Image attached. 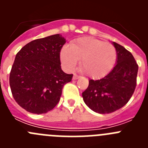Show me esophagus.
Here are the masks:
<instances>
[{
    "instance_id": "obj_1",
    "label": "esophagus",
    "mask_w": 148,
    "mask_h": 148,
    "mask_svg": "<svg viewBox=\"0 0 148 148\" xmlns=\"http://www.w3.org/2000/svg\"><path fill=\"white\" fill-rule=\"evenodd\" d=\"M78 78H79V76H78V75H76V74H74V75H73V80H77Z\"/></svg>"
}]
</instances>
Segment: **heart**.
Here are the masks:
<instances>
[{
	"label": "heart",
	"instance_id": "1",
	"mask_svg": "<svg viewBox=\"0 0 148 148\" xmlns=\"http://www.w3.org/2000/svg\"><path fill=\"white\" fill-rule=\"evenodd\" d=\"M117 58L113 44L92 37L78 38L61 49L60 58L63 67L71 72L80 60L81 70L92 78L105 76L113 69Z\"/></svg>",
	"mask_w": 148,
	"mask_h": 148
}]
</instances>
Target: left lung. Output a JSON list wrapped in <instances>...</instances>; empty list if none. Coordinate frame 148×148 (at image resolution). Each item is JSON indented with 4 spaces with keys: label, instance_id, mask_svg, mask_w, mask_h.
I'll use <instances>...</instances> for the list:
<instances>
[{
    "label": "left lung",
    "instance_id": "obj_1",
    "mask_svg": "<svg viewBox=\"0 0 148 148\" xmlns=\"http://www.w3.org/2000/svg\"><path fill=\"white\" fill-rule=\"evenodd\" d=\"M112 44L117 53L115 66L104 78L90 79L88 87L82 92L87 107L100 114L113 113L124 107L136 86L138 66L133 55L117 43Z\"/></svg>",
    "mask_w": 148,
    "mask_h": 148
}]
</instances>
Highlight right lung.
<instances>
[{"label":"right lung","instance_id":"obj_1","mask_svg":"<svg viewBox=\"0 0 148 148\" xmlns=\"http://www.w3.org/2000/svg\"><path fill=\"white\" fill-rule=\"evenodd\" d=\"M66 39L60 34L34 40L15 56L10 75L13 98L27 111L42 114L60 100L63 87L73 74L61 70L60 52Z\"/></svg>","mask_w":148,"mask_h":148}]
</instances>
